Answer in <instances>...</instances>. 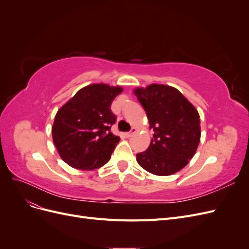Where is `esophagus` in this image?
Here are the masks:
<instances>
[{
  "instance_id": "esophagus-1",
  "label": "esophagus",
  "mask_w": 249,
  "mask_h": 249,
  "mask_svg": "<svg viewBox=\"0 0 249 249\" xmlns=\"http://www.w3.org/2000/svg\"><path fill=\"white\" fill-rule=\"evenodd\" d=\"M136 132H137V129H136V127H132V130H131L130 132L125 133V134H124V136H125L126 138H130V137H132L133 135H134L135 133H136Z\"/></svg>"
}]
</instances>
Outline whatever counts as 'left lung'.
Returning <instances> with one entry per match:
<instances>
[{
    "mask_svg": "<svg viewBox=\"0 0 249 249\" xmlns=\"http://www.w3.org/2000/svg\"><path fill=\"white\" fill-rule=\"evenodd\" d=\"M154 136L148 148L136 155L140 166L156 176L183 169L196 153L200 141L197 110L175 87L152 84L134 89Z\"/></svg>",
    "mask_w": 249,
    "mask_h": 249,
    "instance_id": "8db88e82",
    "label": "left lung"
}]
</instances>
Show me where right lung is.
I'll return each mask as SVG.
<instances>
[{
    "instance_id": "right-lung-1",
    "label": "right lung",
    "mask_w": 249,
    "mask_h": 249,
    "mask_svg": "<svg viewBox=\"0 0 249 249\" xmlns=\"http://www.w3.org/2000/svg\"><path fill=\"white\" fill-rule=\"evenodd\" d=\"M123 91L120 86L91 84L58 110L52 126L53 142L66 164L92 170L109 162L120 140L110 132L116 120L110 107Z\"/></svg>"
}]
</instances>
